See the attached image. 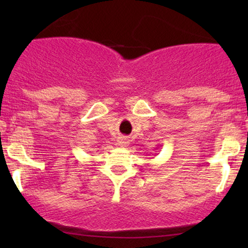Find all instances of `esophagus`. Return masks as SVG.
<instances>
[{
    "instance_id": "esophagus-1",
    "label": "esophagus",
    "mask_w": 248,
    "mask_h": 248,
    "mask_svg": "<svg viewBox=\"0 0 248 248\" xmlns=\"http://www.w3.org/2000/svg\"><path fill=\"white\" fill-rule=\"evenodd\" d=\"M118 144L120 147H127L128 146V139L124 138V136H120L118 139Z\"/></svg>"
}]
</instances>
